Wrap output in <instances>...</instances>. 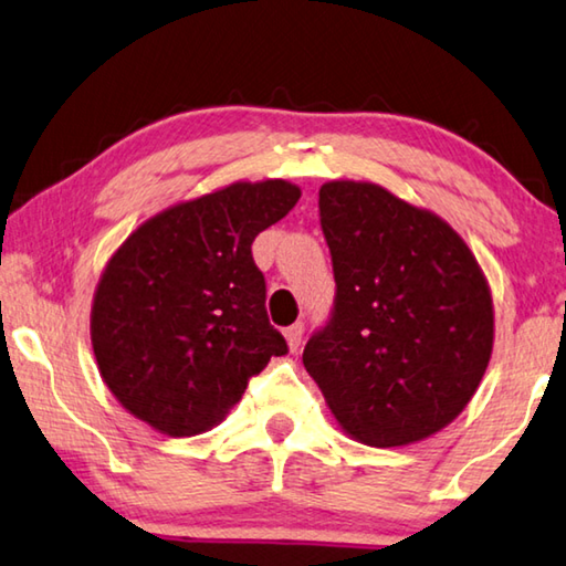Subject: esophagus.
<instances>
[{
	"label": "esophagus",
	"instance_id": "esophagus-1",
	"mask_svg": "<svg viewBox=\"0 0 566 566\" xmlns=\"http://www.w3.org/2000/svg\"><path fill=\"white\" fill-rule=\"evenodd\" d=\"M303 333H305L303 323H293L291 328L283 331V336H285V340H289V348H291V350H298L301 340H303Z\"/></svg>",
	"mask_w": 566,
	"mask_h": 566
}]
</instances>
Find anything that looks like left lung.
Masks as SVG:
<instances>
[{
  "mask_svg": "<svg viewBox=\"0 0 566 566\" xmlns=\"http://www.w3.org/2000/svg\"><path fill=\"white\" fill-rule=\"evenodd\" d=\"M318 208L336 305L303 366L350 439H429L467 409L492 358L486 275L447 220L381 185L323 182Z\"/></svg>",
  "mask_w": 566,
  "mask_h": 566,
  "instance_id": "left-lung-1",
  "label": "left lung"
}]
</instances>
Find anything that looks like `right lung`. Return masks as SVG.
Masks as SVG:
<instances>
[{
	"label": "right lung",
	"mask_w": 566,
	"mask_h": 566,
	"mask_svg": "<svg viewBox=\"0 0 566 566\" xmlns=\"http://www.w3.org/2000/svg\"><path fill=\"white\" fill-rule=\"evenodd\" d=\"M298 198L289 180H238L147 218L115 250L90 338L102 381L135 419L172 439L210 431L250 376L289 354L250 245Z\"/></svg>",
	"instance_id": "right-lung-1"
}]
</instances>
